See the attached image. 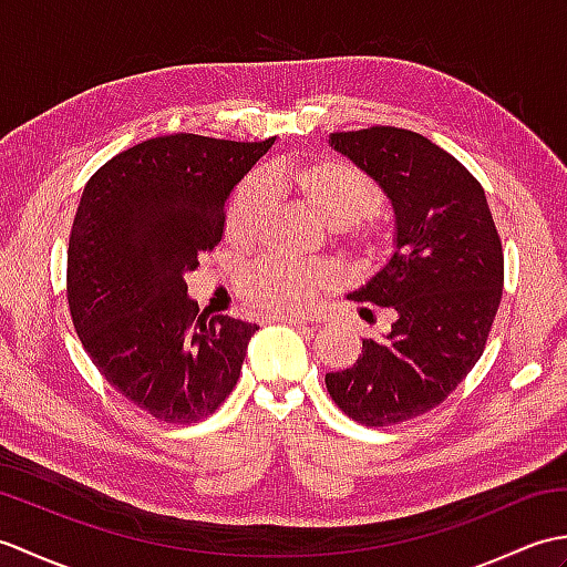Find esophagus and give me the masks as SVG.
<instances>
[{"mask_svg":"<svg viewBox=\"0 0 567 567\" xmlns=\"http://www.w3.org/2000/svg\"><path fill=\"white\" fill-rule=\"evenodd\" d=\"M275 321H282V323H290V327H295V329H309V331H315L317 327L311 321H307V319H299V317H277Z\"/></svg>","mask_w":567,"mask_h":567,"instance_id":"esophagus-1","label":"esophagus"}]
</instances>
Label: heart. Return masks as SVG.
Returning <instances> with one entry per match:
<instances>
[{
    "label": "heart",
    "mask_w": 567,
    "mask_h": 567,
    "mask_svg": "<svg viewBox=\"0 0 567 567\" xmlns=\"http://www.w3.org/2000/svg\"><path fill=\"white\" fill-rule=\"evenodd\" d=\"M265 185L302 202L305 207L331 228L365 219L378 209V187L351 163L319 158L307 163H275L265 173ZM262 219V187L256 179L244 183L226 207L224 234L231 244H248ZM351 246L363 256H375L378 238L360 231ZM336 272L323 262L265 260L240 277V297L260 315L292 317L302 315L317 297L329 290Z\"/></svg>",
    "instance_id": "obj_1"
}]
</instances>
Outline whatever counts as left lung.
Wrapping results in <instances>:
<instances>
[{
    "mask_svg": "<svg viewBox=\"0 0 567 567\" xmlns=\"http://www.w3.org/2000/svg\"><path fill=\"white\" fill-rule=\"evenodd\" d=\"M329 146L375 179L394 212L392 256L348 299L392 307L396 319L363 341L353 368L329 372L327 388L358 424H400L441 404L483 355L502 244L485 189L429 138L372 126L331 134Z\"/></svg>",
    "mask_w": 567,
    "mask_h": 567,
    "instance_id": "1",
    "label": "left lung"
}]
</instances>
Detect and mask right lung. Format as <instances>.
Returning <instances> with one entry per match:
<instances>
[{
	"instance_id": "right-lung-1",
	"label": "right lung",
	"mask_w": 567,
	"mask_h": 567,
	"mask_svg": "<svg viewBox=\"0 0 567 567\" xmlns=\"http://www.w3.org/2000/svg\"><path fill=\"white\" fill-rule=\"evenodd\" d=\"M272 143L158 136L84 185L68 246L72 323L106 382L167 424L226 400L258 331L199 315L185 275L221 240L226 199Z\"/></svg>"
}]
</instances>
